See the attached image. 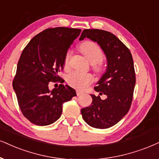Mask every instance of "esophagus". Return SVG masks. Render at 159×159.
<instances>
[{"instance_id": "1", "label": "esophagus", "mask_w": 159, "mask_h": 159, "mask_svg": "<svg viewBox=\"0 0 159 159\" xmlns=\"http://www.w3.org/2000/svg\"><path fill=\"white\" fill-rule=\"evenodd\" d=\"M83 93H84V92L82 91H80V90H76V94H77L78 96L81 95V94H82Z\"/></svg>"}]
</instances>
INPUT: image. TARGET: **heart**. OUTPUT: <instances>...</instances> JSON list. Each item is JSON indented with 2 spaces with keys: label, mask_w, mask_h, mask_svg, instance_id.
I'll return each instance as SVG.
<instances>
[{
  "label": "heart",
  "mask_w": 159,
  "mask_h": 159,
  "mask_svg": "<svg viewBox=\"0 0 159 159\" xmlns=\"http://www.w3.org/2000/svg\"><path fill=\"white\" fill-rule=\"evenodd\" d=\"M79 48L92 65H95L96 67H99L98 63H100L103 59V53L97 44L90 41H86L81 43L79 46ZM70 56H71V53L70 51H68L66 54L65 62H64L65 69H67L69 67ZM67 81L70 86L77 89H84L90 83H92L93 81V77L89 73L73 72L67 75Z\"/></svg>",
  "instance_id": "obj_1"
}]
</instances>
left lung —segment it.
Here are the masks:
<instances>
[{
	"mask_svg": "<svg viewBox=\"0 0 159 159\" xmlns=\"http://www.w3.org/2000/svg\"><path fill=\"white\" fill-rule=\"evenodd\" d=\"M88 38L96 42L107 59L105 73L98 82L94 90L100 95L91 94V106L81 110L83 119L91 127L108 128L120 121L131 106L136 75L133 57L129 49L110 32L100 29H84L79 40Z\"/></svg>",
	"mask_w": 159,
	"mask_h": 159,
	"instance_id": "8db88e82",
	"label": "left lung"
}]
</instances>
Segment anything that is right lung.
I'll list each match as a JSON object with an SVG mask.
<instances>
[{
    "instance_id": "right-lung-1",
    "label": "right lung",
    "mask_w": 159,
    "mask_h": 159,
    "mask_svg": "<svg viewBox=\"0 0 159 159\" xmlns=\"http://www.w3.org/2000/svg\"><path fill=\"white\" fill-rule=\"evenodd\" d=\"M81 31L65 27L47 29L32 38L22 52L12 86L22 113L32 123H53L61 115L63 103L76 96L68 85L59 84L50 90L48 84L63 83L58 73L63 70L68 48Z\"/></svg>"
}]
</instances>
